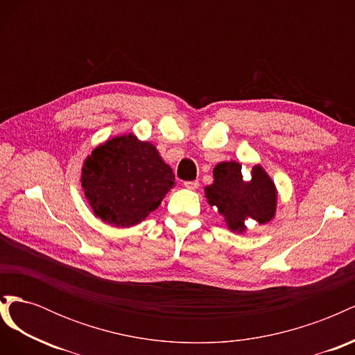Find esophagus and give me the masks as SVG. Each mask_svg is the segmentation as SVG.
Returning <instances> with one entry per match:
<instances>
[{
	"instance_id": "1",
	"label": "esophagus",
	"mask_w": 355,
	"mask_h": 355,
	"mask_svg": "<svg viewBox=\"0 0 355 355\" xmlns=\"http://www.w3.org/2000/svg\"><path fill=\"white\" fill-rule=\"evenodd\" d=\"M184 187H185L187 189H191V191H196V189H198V187H200V182H198V180H192V182H185V184H184Z\"/></svg>"
}]
</instances>
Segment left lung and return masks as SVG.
<instances>
[{"mask_svg": "<svg viewBox=\"0 0 355 355\" xmlns=\"http://www.w3.org/2000/svg\"><path fill=\"white\" fill-rule=\"evenodd\" d=\"M213 179L204 194L231 232L244 234L249 219L265 225L275 218L278 191L261 164L253 167L252 178L247 179L239 161H222L213 168Z\"/></svg>", "mask_w": 355, "mask_h": 355, "instance_id": "1", "label": "left lung"}]
</instances>
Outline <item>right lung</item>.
Here are the masks:
<instances>
[{
    "mask_svg": "<svg viewBox=\"0 0 355 355\" xmlns=\"http://www.w3.org/2000/svg\"><path fill=\"white\" fill-rule=\"evenodd\" d=\"M175 185L173 170L155 145L135 133L99 144L81 167V188L93 214L116 228L145 220Z\"/></svg>",
    "mask_w": 355,
    "mask_h": 355,
    "instance_id": "right-lung-1",
    "label": "right lung"
}]
</instances>
